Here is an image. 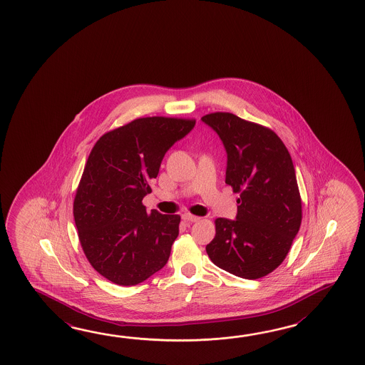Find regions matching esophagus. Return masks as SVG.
<instances>
[{
  "instance_id": "esophagus-1",
  "label": "esophagus",
  "mask_w": 365,
  "mask_h": 365,
  "mask_svg": "<svg viewBox=\"0 0 365 365\" xmlns=\"http://www.w3.org/2000/svg\"><path fill=\"white\" fill-rule=\"evenodd\" d=\"M182 219H184L185 222H197V220H200V217H195V215L190 214V212L182 214Z\"/></svg>"
}]
</instances>
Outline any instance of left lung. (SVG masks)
I'll use <instances>...</instances> for the list:
<instances>
[{"mask_svg":"<svg viewBox=\"0 0 365 365\" xmlns=\"http://www.w3.org/2000/svg\"><path fill=\"white\" fill-rule=\"evenodd\" d=\"M225 145V184L237 198L236 220L215 219L206 252L212 264L244 279L274 272L300 230L303 210L287 148L272 129L230 112L202 117Z\"/></svg>","mask_w":365,"mask_h":365,"instance_id":"left-lung-1","label":"left lung"}]
</instances>
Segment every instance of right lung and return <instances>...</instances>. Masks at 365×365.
<instances>
[{
	"mask_svg": "<svg viewBox=\"0 0 365 365\" xmlns=\"http://www.w3.org/2000/svg\"><path fill=\"white\" fill-rule=\"evenodd\" d=\"M194 124V118L140 117L93 145L73 214L86 258L112 283L135 286L167 264L181 217L148 214L142 200L168 148Z\"/></svg>",
	"mask_w": 365,
	"mask_h": 365,
	"instance_id": "right-lung-1",
	"label": "right lung"
}]
</instances>
